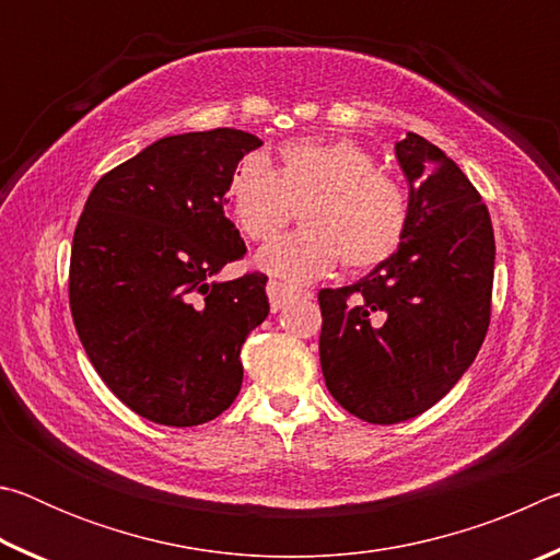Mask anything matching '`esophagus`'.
<instances>
[{"label":"esophagus","mask_w":560,"mask_h":560,"mask_svg":"<svg viewBox=\"0 0 560 560\" xmlns=\"http://www.w3.org/2000/svg\"><path fill=\"white\" fill-rule=\"evenodd\" d=\"M267 293H269L271 311H273V314H277V311L283 308V303L289 301L291 289L283 287V283H279V281H269V283H267Z\"/></svg>","instance_id":"1"}]
</instances>
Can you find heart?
Listing matches in <instances>:
<instances>
[{"instance_id":"heart-1","label":"heart","mask_w":560,"mask_h":560,"mask_svg":"<svg viewBox=\"0 0 560 560\" xmlns=\"http://www.w3.org/2000/svg\"><path fill=\"white\" fill-rule=\"evenodd\" d=\"M226 200L240 232L267 242L296 210L306 232L281 236L257 254L269 277L306 283L343 261L348 271L381 267L407 230V197L397 179L353 140H291L271 170L261 153L242 158L226 183Z\"/></svg>"}]
</instances>
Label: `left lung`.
I'll list each match as a JSON object with an SVG mask.
<instances>
[{
	"label": "left lung",
	"mask_w": 560,
	"mask_h": 560,
	"mask_svg": "<svg viewBox=\"0 0 560 560\" xmlns=\"http://www.w3.org/2000/svg\"><path fill=\"white\" fill-rule=\"evenodd\" d=\"M410 187L390 259L353 287L318 293L320 371L350 415L395 424L440 402L485 343L494 230L454 160L417 132L395 143Z\"/></svg>",
	"instance_id": "1"
}]
</instances>
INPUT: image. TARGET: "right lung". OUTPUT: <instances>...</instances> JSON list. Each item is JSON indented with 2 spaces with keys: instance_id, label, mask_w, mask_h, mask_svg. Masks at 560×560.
<instances>
[{
  "instance_id": "1",
  "label": "right lung",
  "mask_w": 560,
  "mask_h": 560,
  "mask_svg": "<svg viewBox=\"0 0 560 560\" xmlns=\"http://www.w3.org/2000/svg\"><path fill=\"white\" fill-rule=\"evenodd\" d=\"M259 145L234 128L160 138L98 179L75 224V330L101 381L150 422L195 428L240 395L242 346L269 316L267 277L217 273L246 254L224 195Z\"/></svg>"
}]
</instances>
